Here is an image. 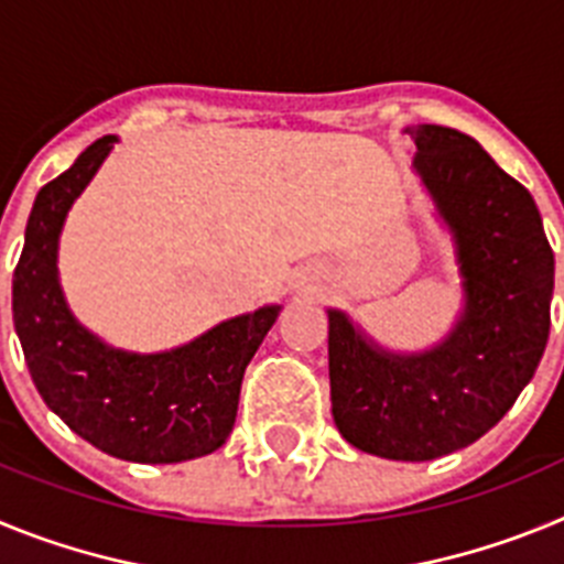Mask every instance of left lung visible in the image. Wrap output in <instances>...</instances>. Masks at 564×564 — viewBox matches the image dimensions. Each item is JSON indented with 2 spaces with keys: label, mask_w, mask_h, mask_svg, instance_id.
Wrapping results in <instances>:
<instances>
[{
  "label": "left lung",
  "mask_w": 564,
  "mask_h": 564,
  "mask_svg": "<svg viewBox=\"0 0 564 564\" xmlns=\"http://www.w3.org/2000/svg\"><path fill=\"white\" fill-rule=\"evenodd\" d=\"M412 169L455 242L463 307L437 344L387 350L330 307L333 421L387 460H435L486 435L534 378L551 330L554 251L525 186L468 134L421 123Z\"/></svg>",
  "instance_id": "1"
}]
</instances>
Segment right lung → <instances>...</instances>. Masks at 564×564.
<instances>
[{"label":"right lung","instance_id":"obj_1","mask_svg":"<svg viewBox=\"0 0 564 564\" xmlns=\"http://www.w3.org/2000/svg\"><path fill=\"white\" fill-rule=\"evenodd\" d=\"M115 143L98 138L36 194L13 271V325L39 395L76 435L121 460H194L231 435L246 367L282 305L226 318L163 352L118 350L87 330L58 282V237Z\"/></svg>","mask_w":564,"mask_h":564}]
</instances>
